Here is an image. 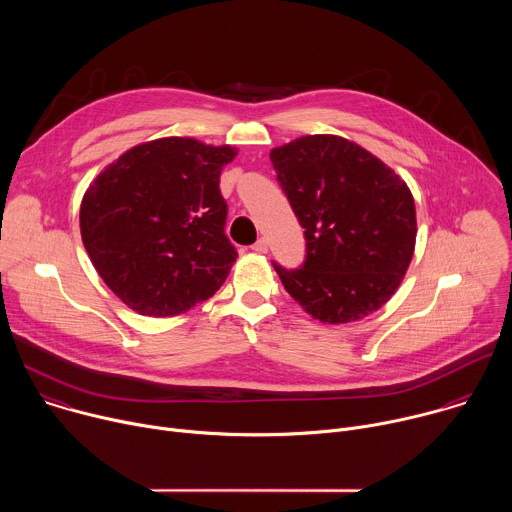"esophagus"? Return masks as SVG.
Returning a JSON list of instances; mask_svg holds the SVG:
<instances>
[{"label":"esophagus","mask_w":512,"mask_h":512,"mask_svg":"<svg viewBox=\"0 0 512 512\" xmlns=\"http://www.w3.org/2000/svg\"><path fill=\"white\" fill-rule=\"evenodd\" d=\"M253 251H257V253H267V239H265V237L257 239L255 245H253Z\"/></svg>","instance_id":"34e87169"}]
</instances>
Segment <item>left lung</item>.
<instances>
[{"label": "left lung", "instance_id": "8db88e82", "mask_svg": "<svg viewBox=\"0 0 512 512\" xmlns=\"http://www.w3.org/2000/svg\"><path fill=\"white\" fill-rule=\"evenodd\" d=\"M269 158L306 239L302 267L273 263L287 294L328 324L377 312L397 291L415 249L407 184L338 135L298 137Z\"/></svg>", "mask_w": 512, "mask_h": 512}]
</instances>
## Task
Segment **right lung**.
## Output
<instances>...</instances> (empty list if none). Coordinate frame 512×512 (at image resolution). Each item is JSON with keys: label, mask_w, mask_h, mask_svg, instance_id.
<instances>
[{"label": "right lung", "mask_w": 512, "mask_h": 512, "mask_svg": "<svg viewBox=\"0 0 512 512\" xmlns=\"http://www.w3.org/2000/svg\"><path fill=\"white\" fill-rule=\"evenodd\" d=\"M237 156L192 137L141 143L81 202L85 249L107 287L141 316H178L212 298L237 259L218 188Z\"/></svg>", "instance_id": "obj_1"}]
</instances>
